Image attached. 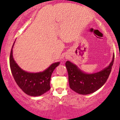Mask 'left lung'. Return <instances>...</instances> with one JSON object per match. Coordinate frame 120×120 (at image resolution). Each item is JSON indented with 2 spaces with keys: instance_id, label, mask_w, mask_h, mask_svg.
Segmentation results:
<instances>
[{
  "instance_id": "8db88e82",
  "label": "left lung",
  "mask_w": 120,
  "mask_h": 120,
  "mask_svg": "<svg viewBox=\"0 0 120 120\" xmlns=\"http://www.w3.org/2000/svg\"><path fill=\"white\" fill-rule=\"evenodd\" d=\"M115 55L109 65L102 71L93 74H87L71 61L65 63L68 73L69 86L72 90L82 95L93 93L101 87L109 77L114 62Z\"/></svg>"
}]
</instances>
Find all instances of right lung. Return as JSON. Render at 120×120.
Returning a JSON list of instances; mask_svg holds the SVG:
<instances>
[{"label": "right lung", "mask_w": 120, "mask_h": 120, "mask_svg": "<svg viewBox=\"0 0 120 120\" xmlns=\"http://www.w3.org/2000/svg\"><path fill=\"white\" fill-rule=\"evenodd\" d=\"M12 46L9 57V64L15 81L25 93L28 95L38 96L49 90L52 73L60 62L53 63L42 72L29 73L23 71L17 64L13 57Z\"/></svg>", "instance_id": "1"}]
</instances>
